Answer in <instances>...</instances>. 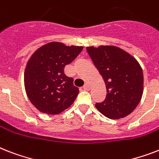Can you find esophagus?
Wrapping results in <instances>:
<instances>
[{
    "label": "esophagus",
    "mask_w": 159,
    "mask_h": 159,
    "mask_svg": "<svg viewBox=\"0 0 159 159\" xmlns=\"http://www.w3.org/2000/svg\"><path fill=\"white\" fill-rule=\"evenodd\" d=\"M83 89L85 91H89L90 90V86H89L88 83H86L85 85L83 86Z\"/></svg>",
    "instance_id": "1"
}]
</instances>
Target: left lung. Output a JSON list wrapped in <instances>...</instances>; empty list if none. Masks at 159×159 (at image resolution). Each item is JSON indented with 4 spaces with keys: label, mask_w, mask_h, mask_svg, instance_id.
Masks as SVG:
<instances>
[{
    "label": "left lung",
    "mask_w": 159,
    "mask_h": 159,
    "mask_svg": "<svg viewBox=\"0 0 159 159\" xmlns=\"http://www.w3.org/2000/svg\"><path fill=\"white\" fill-rule=\"evenodd\" d=\"M86 50L106 85L107 95L95 107L110 119L129 115L143 94L142 68L133 56L114 46H90Z\"/></svg>",
    "instance_id": "1"
}]
</instances>
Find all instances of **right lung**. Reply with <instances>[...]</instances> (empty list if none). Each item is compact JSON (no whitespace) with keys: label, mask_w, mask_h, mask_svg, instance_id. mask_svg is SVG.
<instances>
[{"label":"right lung","mask_w":159,"mask_h":159,"mask_svg":"<svg viewBox=\"0 0 159 159\" xmlns=\"http://www.w3.org/2000/svg\"><path fill=\"white\" fill-rule=\"evenodd\" d=\"M82 46L50 42L37 49L28 61L24 86L28 99L40 112L58 114L73 104L79 93L64 67L75 59Z\"/></svg>","instance_id":"obj_1"}]
</instances>
